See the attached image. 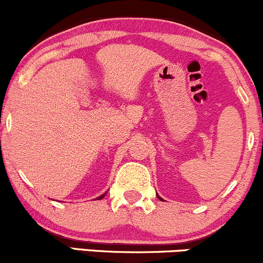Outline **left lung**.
<instances>
[{
	"instance_id": "1",
	"label": "left lung",
	"mask_w": 263,
	"mask_h": 263,
	"mask_svg": "<svg viewBox=\"0 0 263 263\" xmlns=\"http://www.w3.org/2000/svg\"><path fill=\"white\" fill-rule=\"evenodd\" d=\"M159 197V196H158ZM159 200H163V199H161V197H159Z\"/></svg>"
}]
</instances>
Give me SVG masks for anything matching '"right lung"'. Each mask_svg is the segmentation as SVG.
I'll return each mask as SVG.
<instances>
[{"instance_id":"obj_1","label":"right lung","mask_w":263,"mask_h":263,"mask_svg":"<svg viewBox=\"0 0 263 263\" xmlns=\"http://www.w3.org/2000/svg\"><path fill=\"white\" fill-rule=\"evenodd\" d=\"M105 196V194H103V195H100L99 197H98V200H100V199H103V197H104Z\"/></svg>"}]
</instances>
